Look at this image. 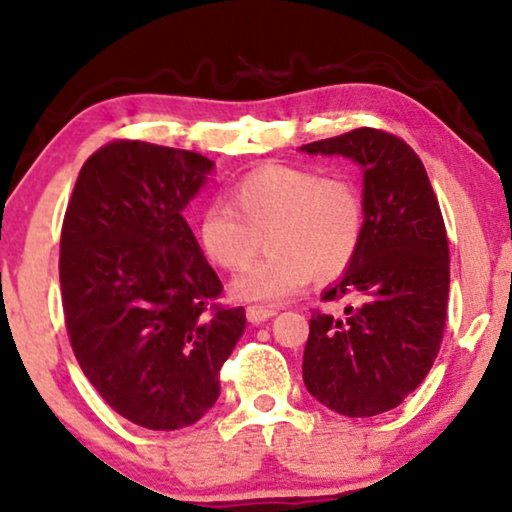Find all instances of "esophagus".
Here are the masks:
<instances>
[{"label": "esophagus", "instance_id": "34e87169", "mask_svg": "<svg viewBox=\"0 0 512 512\" xmlns=\"http://www.w3.org/2000/svg\"><path fill=\"white\" fill-rule=\"evenodd\" d=\"M245 316H248L252 325H260L271 316H276V309H269V306H248V309H245Z\"/></svg>", "mask_w": 512, "mask_h": 512}]
</instances>
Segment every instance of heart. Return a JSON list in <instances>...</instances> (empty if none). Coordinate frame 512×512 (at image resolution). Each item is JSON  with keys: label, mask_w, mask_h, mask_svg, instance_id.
I'll return each mask as SVG.
<instances>
[{"label": "heart", "mask_w": 512, "mask_h": 512, "mask_svg": "<svg viewBox=\"0 0 512 512\" xmlns=\"http://www.w3.org/2000/svg\"><path fill=\"white\" fill-rule=\"evenodd\" d=\"M229 206L210 203L199 217L203 255L238 271L255 260L267 238V260L231 283L238 302L281 304L311 278L335 281L349 271L365 236V199L344 175L297 166H264L231 187Z\"/></svg>", "instance_id": "heart-1"}]
</instances>
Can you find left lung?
Returning a JSON list of instances; mask_svg holds the SVG:
<instances>
[{
	"instance_id": "8db88e82",
	"label": "left lung",
	"mask_w": 512,
	"mask_h": 512,
	"mask_svg": "<svg viewBox=\"0 0 512 512\" xmlns=\"http://www.w3.org/2000/svg\"><path fill=\"white\" fill-rule=\"evenodd\" d=\"M342 154L365 170V236L323 302L356 299L344 316L313 309L302 377L344 417L398 407L438 358L447 320L449 245L438 196L417 152L398 135L356 128L302 147Z\"/></svg>"
}]
</instances>
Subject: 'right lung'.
I'll return each mask as SVG.
<instances>
[{"instance_id": "obj_1", "label": "right lung", "mask_w": 512, "mask_h": 512, "mask_svg": "<svg viewBox=\"0 0 512 512\" xmlns=\"http://www.w3.org/2000/svg\"><path fill=\"white\" fill-rule=\"evenodd\" d=\"M206 156L114 140L88 156L60 231V295L72 351L105 403L149 431L192 426L220 395L245 332L224 306L182 208Z\"/></svg>"}]
</instances>
